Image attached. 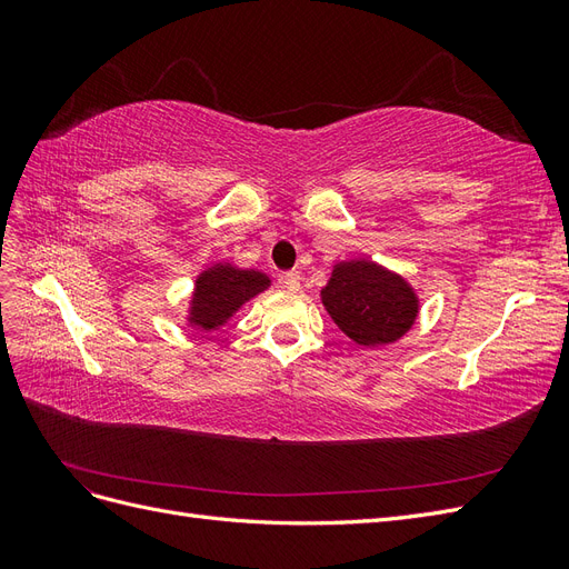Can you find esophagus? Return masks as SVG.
Masks as SVG:
<instances>
[{
  "instance_id": "obj_1",
  "label": "esophagus",
  "mask_w": 569,
  "mask_h": 569,
  "mask_svg": "<svg viewBox=\"0 0 569 569\" xmlns=\"http://www.w3.org/2000/svg\"><path fill=\"white\" fill-rule=\"evenodd\" d=\"M280 282H282L289 291H299V287H301V274H299L297 270L282 272V274H280Z\"/></svg>"
}]
</instances>
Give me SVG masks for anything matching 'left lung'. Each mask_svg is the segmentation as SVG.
Returning a JSON list of instances; mask_svg holds the SVG:
<instances>
[{
  "instance_id": "left-lung-1",
  "label": "left lung",
  "mask_w": 569,
  "mask_h": 569,
  "mask_svg": "<svg viewBox=\"0 0 569 569\" xmlns=\"http://www.w3.org/2000/svg\"><path fill=\"white\" fill-rule=\"evenodd\" d=\"M325 311L358 347H385L401 339L420 313V299L406 278L370 258L332 268L320 289Z\"/></svg>"
}]
</instances>
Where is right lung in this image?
<instances>
[{
  "label": "right lung",
  "instance_id": "1",
  "mask_svg": "<svg viewBox=\"0 0 569 569\" xmlns=\"http://www.w3.org/2000/svg\"><path fill=\"white\" fill-rule=\"evenodd\" d=\"M270 282L261 270L237 268L226 261L213 263L197 274L184 320L199 332L220 330L247 301L266 291Z\"/></svg>",
  "mask_w": 569,
  "mask_h": 569
}]
</instances>
